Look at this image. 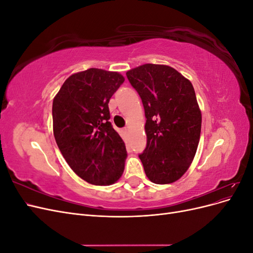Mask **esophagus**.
I'll return each instance as SVG.
<instances>
[{
  "instance_id": "esophagus-1",
  "label": "esophagus",
  "mask_w": 253,
  "mask_h": 253,
  "mask_svg": "<svg viewBox=\"0 0 253 253\" xmlns=\"http://www.w3.org/2000/svg\"><path fill=\"white\" fill-rule=\"evenodd\" d=\"M125 131H126V132H127V131H128V129H127V127H126V128H125Z\"/></svg>"
}]
</instances>
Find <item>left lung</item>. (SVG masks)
Here are the masks:
<instances>
[{
  "mask_svg": "<svg viewBox=\"0 0 253 253\" xmlns=\"http://www.w3.org/2000/svg\"><path fill=\"white\" fill-rule=\"evenodd\" d=\"M144 108L147 147L139 154L148 178L174 182L187 172L201 137L202 113L192 83L173 67L143 64L126 72Z\"/></svg>",
  "mask_w": 253,
  "mask_h": 253,
  "instance_id": "1",
  "label": "left lung"
}]
</instances>
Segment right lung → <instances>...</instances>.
I'll use <instances>...</instances> for the list:
<instances>
[{
    "label": "right lung",
    "instance_id": "1",
    "mask_svg": "<svg viewBox=\"0 0 253 253\" xmlns=\"http://www.w3.org/2000/svg\"><path fill=\"white\" fill-rule=\"evenodd\" d=\"M124 82L117 72L89 68L68 77L53 98L59 150L72 170L91 185H112L125 170L126 144L109 121L110 99Z\"/></svg>",
    "mask_w": 253,
    "mask_h": 253
}]
</instances>
